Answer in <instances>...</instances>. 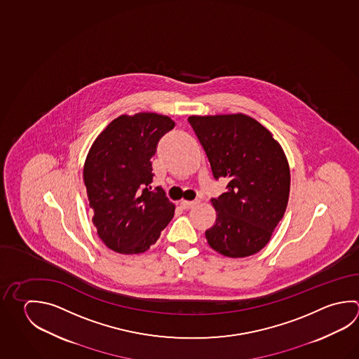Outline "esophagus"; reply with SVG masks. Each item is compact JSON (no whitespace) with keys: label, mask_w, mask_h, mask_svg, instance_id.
I'll list each match as a JSON object with an SVG mask.
<instances>
[{"label":"esophagus","mask_w":359,"mask_h":359,"mask_svg":"<svg viewBox=\"0 0 359 359\" xmlns=\"http://www.w3.org/2000/svg\"><path fill=\"white\" fill-rule=\"evenodd\" d=\"M181 206H182L183 209L184 210H189L192 209V208H195L196 205L198 203V201L197 200H195V201H187V200H182L181 201Z\"/></svg>","instance_id":"34e87169"}]
</instances>
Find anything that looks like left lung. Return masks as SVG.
<instances>
[{
  "mask_svg": "<svg viewBox=\"0 0 359 359\" xmlns=\"http://www.w3.org/2000/svg\"><path fill=\"white\" fill-rule=\"evenodd\" d=\"M216 180L228 192L211 200L216 220L205 231L210 247L230 258L258 253L285 215L290 165L273 134L244 114L189 116Z\"/></svg>",
  "mask_w": 359,
  "mask_h": 359,
  "instance_id": "8db88e82",
  "label": "left lung"
}]
</instances>
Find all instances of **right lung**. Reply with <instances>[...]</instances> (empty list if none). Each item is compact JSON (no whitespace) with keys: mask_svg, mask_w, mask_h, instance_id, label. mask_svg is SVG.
<instances>
[{"mask_svg":"<svg viewBox=\"0 0 359 359\" xmlns=\"http://www.w3.org/2000/svg\"><path fill=\"white\" fill-rule=\"evenodd\" d=\"M175 121L156 112L114 118L100 133L83 165L92 222L104 245L120 255H139L156 244L176 206L163 191H150V159Z\"/></svg>","mask_w":359,"mask_h":359,"instance_id":"right-lung-1","label":"right lung"}]
</instances>
